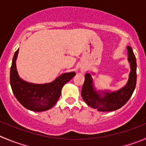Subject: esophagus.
<instances>
[{"label":"esophagus","mask_w":146,"mask_h":146,"mask_svg":"<svg viewBox=\"0 0 146 146\" xmlns=\"http://www.w3.org/2000/svg\"><path fill=\"white\" fill-rule=\"evenodd\" d=\"M83 71H84V69H83Z\"/></svg>","instance_id":"1"}]
</instances>
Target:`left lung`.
<instances>
[{
    "mask_svg": "<svg viewBox=\"0 0 146 146\" xmlns=\"http://www.w3.org/2000/svg\"><path fill=\"white\" fill-rule=\"evenodd\" d=\"M128 61L130 64V73L126 85L117 92H99L94 86L93 79L90 73L85 74V81L81 90V96L89 107L98 111H110L121 108L133 95L137 81V63L133 49L127 46ZM100 93H99L98 92Z\"/></svg>",
    "mask_w": 146,
    "mask_h": 146,
    "instance_id": "1",
    "label": "left lung"
}]
</instances>
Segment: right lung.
<instances>
[{"label": "right lung", "instance_id": "1", "mask_svg": "<svg viewBox=\"0 0 146 146\" xmlns=\"http://www.w3.org/2000/svg\"><path fill=\"white\" fill-rule=\"evenodd\" d=\"M19 49L15 52L10 70V84L12 91L21 105L35 111L50 110L56 104L62 86L73 78L75 72L63 73L51 83L35 84L24 81L19 76L16 60Z\"/></svg>", "mask_w": 146, "mask_h": 146}]
</instances>
